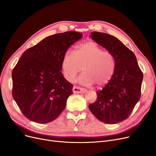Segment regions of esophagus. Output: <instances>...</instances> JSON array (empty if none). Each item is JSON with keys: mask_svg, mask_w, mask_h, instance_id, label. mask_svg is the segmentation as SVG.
Masks as SVG:
<instances>
[{"mask_svg": "<svg viewBox=\"0 0 156 156\" xmlns=\"http://www.w3.org/2000/svg\"><path fill=\"white\" fill-rule=\"evenodd\" d=\"M73 93H77V94H85L87 92V90L85 89H83V88L74 86L73 88Z\"/></svg>", "mask_w": 156, "mask_h": 156, "instance_id": "1", "label": "esophagus"}]
</instances>
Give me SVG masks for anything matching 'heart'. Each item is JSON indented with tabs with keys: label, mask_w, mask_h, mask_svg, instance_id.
<instances>
[{
	"label": "heart",
	"mask_w": 156,
	"mask_h": 156,
	"mask_svg": "<svg viewBox=\"0 0 156 156\" xmlns=\"http://www.w3.org/2000/svg\"><path fill=\"white\" fill-rule=\"evenodd\" d=\"M115 60L108 51H105L94 41H87L76 46L74 52L65 51L62 60V71L64 78L72 82L81 71L83 73L78 82L84 85L94 83L97 87L106 85L115 70Z\"/></svg>",
	"instance_id": "obj_1"
}]
</instances>
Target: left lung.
I'll return each instance as SVG.
<instances>
[{
    "label": "left lung",
    "instance_id": "1",
    "mask_svg": "<svg viewBox=\"0 0 156 156\" xmlns=\"http://www.w3.org/2000/svg\"><path fill=\"white\" fill-rule=\"evenodd\" d=\"M90 37L112 54L116 66L112 78L97 92L89 108L99 120L115 124L128 118L140 100L143 73L134 53L117 37L99 32H92Z\"/></svg>",
    "mask_w": 156,
    "mask_h": 156
}]
</instances>
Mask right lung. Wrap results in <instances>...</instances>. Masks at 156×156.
<instances>
[{"label":"right lung","mask_w":156,"mask_h":156,"mask_svg":"<svg viewBox=\"0 0 156 156\" xmlns=\"http://www.w3.org/2000/svg\"><path fill=\"white\" fill-rule=\"evenodd\" d=\"M82 36L74 31L50 36L20 58L12 73V94L28 119L48 123L64 110L73 85L61 72L62 60L69 47Z\"/></svg>","instance_id":"add662e5"}]
</instances>
